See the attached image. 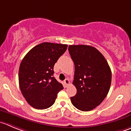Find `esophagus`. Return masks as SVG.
Returning a JSON list of instances; mask_svg holds the SVG:
<instances>
[{
	"instance_id": "34e87169",
	"label": "esophagus",
	"mask_w": 131,
	"mask_h": 131,
	"mask_svg": "<svg viewBox=\"0 0 131 131\" xmlns=\"http://www.w3.org/2000/svg\"><path fill=\"white\" fill-rule=\"evenodd\" d=\"M64 84H65L66 86H67L70 84V81H69V80L68 79H67L64 80Z\"/></svg>"
}]
</instances>
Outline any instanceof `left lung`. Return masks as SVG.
<instances>
[{
  "instance_id": "8db88e82",
  "label": "left lung",
  "mask_w": 131,
  "mask_h": 131,
  "mask_svg": "<svg viewBox=\"0 0 131 131\" xmlns=\"http://www.w3.org/2000/svg\"><path fill=\"white\" fill-rule=\"evenodd\" d=\"M68 51L75 65L73 84L77 93L70 98L72 104L89 111L101 104L111 83V71L104 56L90 45H70Z\"/></svg>"
}]
</instances>
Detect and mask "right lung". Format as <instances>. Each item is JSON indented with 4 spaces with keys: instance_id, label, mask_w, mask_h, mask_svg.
Returning <instances> with one entry per match:
<instances>
[{
    "instance_id": "1",
    "label": "right lung",
    "mask_w": 131,
    "mask_h": 131,
    "mask_svg": "<svg viewBox=\"0 0 131 131\" xmlns=\"http://www.w3.org/2000/svg\"><path fill=\"white\" fill-rule=\"evenodd\" d=\"M64 44L44 42L33 47L20 63L19 86L29 105L38 110H45L55 102L62 84L54 77V66L67 49Z\"/></svg>"
}]
</instances>
